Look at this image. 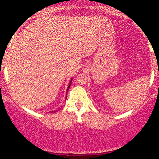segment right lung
Here are the masks:
<instances>
[{
	"mask_svg": "<svg viewBox=\"0 0 159 159\" xmlns=\"http://www.w3.org/2000/svg\"><path fill=\"white\" fill-rule=\"evenodd\" d=\"M72 80H73V78H72L71 80H70V83H69V86H68V87H67V89H66V96H67V92H68V90H69V89H70V85H71V83H72ZM57 112V111H52L51 112Z\"/></svg>",
	"mask_w": 159,
	"mask_h": 159,
	"instance_id": "right-lung-1",
	"label": "right lung"
}]
</instances>
